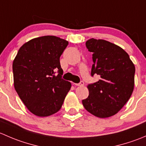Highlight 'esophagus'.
<instances>
[{"instance_id":"1","label":"esophagus","mask_w":146,"mask_h":146,"mask_svg":"<svg viewBox=\"0 0 146 146\" xmlns=\"http://www.w3.org/2000/svg\"><path fill=\"white\" fill-rule=\"evenodd\" d=\"M75 85L76 86H83L84 85V82L83 81H80L79 83H74Z\"/></svg>"}]
</instances>
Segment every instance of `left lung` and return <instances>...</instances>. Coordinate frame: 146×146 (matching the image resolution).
<instances>
[{"label": "left lung", "mask_w": 146, "mask_h": 146, "mask_svg": "<svg viewBox=\"0 0 146 146\" xmlns=\"http://www.w3.org/2000/svg\"><path fill=\"white\" fill-rule=\"evenodd\" d=\"M85 45L93 54L91 76L99 75L100 79L88 85L89 96L82 100V104L95 117H111L131 96L134 88V64L123 48L110 42L90 39Z\"/></svg>", "instance_id": "1"}]
</instances>
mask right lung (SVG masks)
I'll return each mask as SVG.
<instances>
[{
	"label": "right lung",
	"mask_w": 146,
	"mask_h": 146,
	"mask_svg": "<svg viewBox=\"0 0 146 146\" xmlns=\"http://www.w3.org/2000/svg\"><path fill=\"white\" fill-rule=\"evenodd\" d=\"M68 44L55 36L35 38L20 47L13 61L15 89L35 115L48 117L59 111L70 90L71 83L62 78L60 64Z\"/></svg>",
	"instance_id": "1"
}]
</instances>
